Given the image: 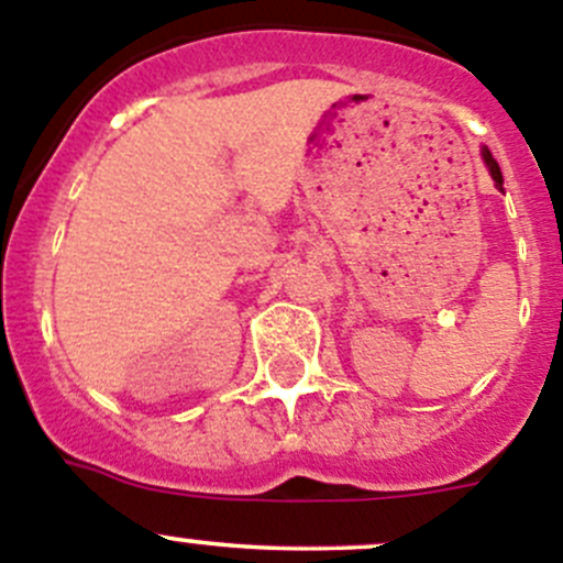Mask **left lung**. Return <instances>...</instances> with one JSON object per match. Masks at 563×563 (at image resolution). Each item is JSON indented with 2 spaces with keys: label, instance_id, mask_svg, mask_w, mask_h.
<instances>
[{
  "label": "left lung",
  "instance_id": "8db88e82",
  "mask_svg": "<svg viewBox=\"0 0 563 563\" xmlns=\"http://www.w3.org/2000/svg\"><path fill=\"white\" fill-rule=\"evenodd\" d=\"M482 157H485V163H487V168H490V176H493V181H496V187L498 190H504V176H501V168H498V163L493 161V155H490V150H482Z\"/></svg>",
  "mask_w": 563,
  "mask_h": 563
}]
</instances>
